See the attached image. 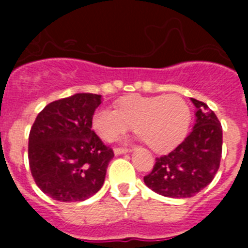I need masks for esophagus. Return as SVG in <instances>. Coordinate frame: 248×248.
Wrapping results in <instances>:
<instances>
[{
    "mask_svg": "<svg viewBox=\"0 0 248 248\" xmlns=\"http://www.w3.org/2000/svg\"><path fill=\"white\" fill-rule=\"evenodd\" d=\"M128 151H129L128 148H115L114 149V153H115V155L124 154V153H128Z\"/></svg>",
    "mask_w": 248,
    "mask_h": 248,
    "instance_id": "esophagus-1",
    "label": "esophagus"
}]
</instances>
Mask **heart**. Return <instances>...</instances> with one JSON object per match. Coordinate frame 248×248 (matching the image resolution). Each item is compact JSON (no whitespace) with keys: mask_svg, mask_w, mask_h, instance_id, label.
I'll list each match as a JSON object with an SVG mask.
<instances>
[{"mask_svg":"<svg viewBox=\"0 0 248 248\" xmlns=\"http://www.w3.org/2000/svg\"><path fill=\"white\" fill-rule=\"evenodd\" d=\"M190 124V109L179 95L133 94L117 103V109L103 107L93 115V128L105 141H113L130 125L155 153H166L183 141Z\"/></svg>","mask_w":248,"mask_h":248,"instance_id":"heart-1","label":"heart"}]
</instances>
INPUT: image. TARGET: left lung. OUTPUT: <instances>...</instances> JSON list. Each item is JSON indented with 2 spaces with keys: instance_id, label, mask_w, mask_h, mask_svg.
I'll return each instance as SVG.
<instances>
[{
  "instance_id": "1",
  "label": "left lung",
  "mask_w": 248,
  "mask_h": 248,
  "mask_svg": "<svg viewBox=\"0 0 248 248\" xmlns=\"http://www.w3.org/2000/svg\"><path fill=\"white\" fill-rule=\"evenodd\" d=\"M196 107L194 129L168 155L156 157L144 183L168 198L186 199L214 180L222 154V126L216 114L203 102L191 98Z\"/></svg>"
}]
</instances>
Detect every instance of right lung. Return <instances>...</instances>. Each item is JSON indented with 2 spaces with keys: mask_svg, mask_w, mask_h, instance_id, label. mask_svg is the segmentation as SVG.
<instances>
[{
  "mask_svg": "<svg viewBox=\"0 0 248 248\" xmlns=\"http://www.w3.org/2000/svg\"><path fill=\"white\" fill-rule=\"evenodd\" d=\"M102 95L78 93L46 105L28 137V161L37 186L57 201H84L100 190L114 156L92 122Z\"/></svg>",
  "mask_w": 248,
  "mask_h": 248,
  "instance_id": "right-lung-1",
  "label": "right lung"
}]
</instances>
